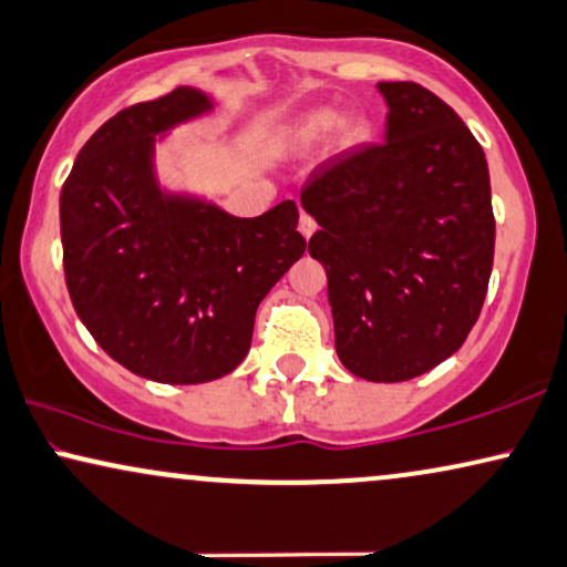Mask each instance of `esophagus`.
<instances>
[{"label": "esophagus", "instance_id": "1", "mask_svg": "<svg viewBox=\"0 0 567 567\" xmlns=\"http://www.w3.org/2000/svg\"><path fill=\"white\" fill-rule=\"evenodd\" d=\"M315 229H318V224H315V218L310 216V213L301 210V216H299V231H301V237L310 239L312 234H315Z\"/></svg>", "mask_w": 567, "mask_h": 567}]
</instances>
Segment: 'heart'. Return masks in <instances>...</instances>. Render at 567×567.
I'll return each instance as SVG.
<instances>
[{
  "label": "heart",
  "mask_w": 567,
  "mask_h": 567,
  "mask_svg": "<svg viewBox=\"0 0 567 567\" xmlns=\"http://www.w3.org/2000/svg\"><path fill=\"white\" fill-rule=\"evenodd\" d=\"M336 124V112L333 109H315L307 116H301V122L297 124V140L299 143L310 145L315 140H320L326 132H330V127ZM362 135V124L357 120H343L338 124V137L341 143H354V140Z\"/></svg>",
  "instance_id": "obj_1"
}]
</instances>
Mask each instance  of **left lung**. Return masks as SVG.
Wrapping results in <instances>:
<instances>
[{"label":"left lung","mask_w":567,"mask_h":567,"mask_svg":"<svg viewBox=\"0 0 567 567\" xmlns=\"http://www.w3.org/2000/svg\"><path fill=\"white\" fill-rule=\"evenodd\" d=\"M385 140L315 166L301 205L320 224L336 351L372 382H403L455 354L487 297L495 213L482 145L419 83H380Z\"/></svg>","instance_id":"left-lung-1"}]
</instances>
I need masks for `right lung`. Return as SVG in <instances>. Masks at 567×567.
Returning <instances> with one entry per match:
<instances>
[{
	"mask_svg": "<svg viewBox=\"0 0 567 567\" xmlns=\"http://www.w3.org/2000/svg\"><path fill=\"white\" fill-rule=\"evenodd\" d=\"M208 106L193 87L122 109L78 153L59 197L64 281L78 318L130 372L168 385L229 374L257 305L305 255L293 200L257 218L164 197L153 135Z\"/></svg>",
	"mask_w": 567,
	"mask_h": 567,
	"instance_id": "right-lung-1",
	"label": "right lung"
}]
</instances>
